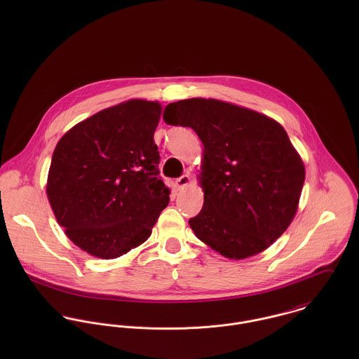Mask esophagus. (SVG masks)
I'll list each match as a JSON object with an SVG mask.
<instances>
[{"label": "esophagus", "instance_id": "34e87169", "mask_svg": "<svg viewBox=\"0 0 359 359\" xmlns=\"http://www.w3.org/2000/svg\"><path fill=\"white\" fill-rule=\"evenodd\" d=\"M189 182H191V177H189V174H184V175H181L180 178H177L175 185H177V188H178V189H182V188H185Z\"/></svg>", "mask_w": 359, "mask_h": 359}]
</instances>
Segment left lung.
Wrapping results in <instances>:
<instances>
[{
  "instance_id": "left-lung-1",
  "label": "left lung",
  "mask_w": 359,
  "mask_h": 359,
  "mask_svg": "<svg viewBox=\"0 0 359 359\" xmlns=\"http://www.w3.org/2000/svg\"><path fill=\"white\" fill-rule=\"evenodd\" d=\"M170 126L191 127L203 144L205 203L195 235L228 258L256 256L290 225L306 168L285 128L255 110L192 98L165 106Z\"/></svg>"
}]
</instances>
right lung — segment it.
Here are the masks:
<instances>
[{"label":"right lung","instance_id":"1","mask_svg":"<svg viewBox=\"0 0 359 359\" xmlns=\"http://www.w3.org/2000/svg\"><path fill=\"white\" fill-rule=\"evenodd\" d=\"M160 114L158 102L118 103L74 126L53 151L52 211L91 256L117 258L142 245L170 202L154 140Z\"/></svg>","mask_w":359,"mask_h":359}]
</instances>
